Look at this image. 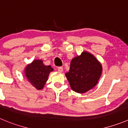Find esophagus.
<instances>
[{
  "instance_id": "34e87169",
  "label": "esophagus",
  "mask_w": 128,
  "mask_h": 128,
  "mask_svg": "<svg viewBox=\"0 0 128 128\" xmlns=\"http://www.w3.org/2000/svg\"><path fill=\"white\" fill-rule=\"evenodd\" d=\"M57 70H58V72H62L63 71V68L62 67H58L57 68Z\"/></svg>"
}]
</instances>
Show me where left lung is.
Here are the masks:
<instances>
[{"mask_svg": "<svg viewBox=\"0 0 128 128\" xmlns=\"http://www.w3.org/2000/svg\"><path fill=\"white\" fill-rule=\"evenodd\" d=\"M102 72L100 62L92 54L84 51L80 56L72 58L66 76L73 91L83 94L96 85Z\"/></svg>", "mask_w": 128, "mask_h": 128, "instance_id": "8db88e82", "label": "left lung"}]
</instances>
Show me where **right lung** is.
<instances>
[{
	"label": "right lung",
	"mask_w": 128,
	"mask_h": 128,
	"mask_svg": "<svg viewBox=\"0 0 128 128\" xmlns=\"http://www.w3.org/2000/svg\"><path fill=\"white\" fill-rule=\"evenodd\" d=\"M53 71L50 66H45L42 60H34L25 68L24 74L28 82L37 90L44 88L50 72Z\"/></svg>",
	"instance_id": "1"
}]
</instances>
